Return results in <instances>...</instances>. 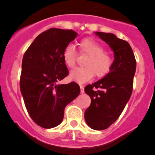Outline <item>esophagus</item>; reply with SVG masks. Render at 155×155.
I'll use <instances>...</instances> for the list:
<instances>
[{"label": "esophagus", "mask_w": 155, "mask_h": 155, "mask_svg": "<svg viewBox=\"0 0 155 155\" xmlns=\"http://www.w3.org/2000/svg\"><path fill=\"white\" fill-rule=\"evenodd\" d=\"M80 92H81V94L85 93V91H84V85H80Z\"/></svg>", "instance_id": "1"}]
</instances>
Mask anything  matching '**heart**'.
I'll use <instances>...</instances> for the list:
<instances>
[{"label": "heart", "mask_w": 155, "mask_h": 155, "mask_svg": "<svg viewBox=\"0 0 155 155\" xmlns=\"http://www.w3.org/2000/svg\"><path fill=\"white\" fill-rule=\"evenodd\" d=\"M79 50L82 54H87L84 64L85 67L78 68L70 72V78L75 82L83 83L93 79L104 78L110 72L113 66V58L101 43L92 38H84L79 42ZM63 58L68 68H74L78 58L77 51L71 45H68L63 51Z\"/></svg>", "instance_id": "b5f03b06"}]
</instances>
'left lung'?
Returning <instances> with one entry per match:
<instances>
[{"label":"left lung","mask_w":155,"mask_h":155,"mask_svg":"<svg viewBox=\"0 0 155 155\" xmlns=\"http://www.w3.org/2000/svg\"><path fill=\"white\" fill-rule=\"evenodd\" d=\"M109 45L115 54L113 66L102 79L87 85L85 91L91 99L85 112V119L91 128L102 130L118 118L133 91L137 61L129 43L110 33L96 32Z\"/></svg>","instance_id":"left-lung-1"}]
</instances>
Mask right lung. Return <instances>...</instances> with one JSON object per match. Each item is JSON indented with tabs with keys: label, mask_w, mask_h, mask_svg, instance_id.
I'll use <instances>...</instances> for the list:
<instances>
[{
	"label": "right lung",
	"mask_w": 155,
	"mask_h": 155,
	"mask_svg": "<svg viewBox=\"0 0 155 155\" xmlns=\"http://www.w3.org/2000/svg\"><path fill=\"white\" fill-rule=\"evenodd\" d=\"M76 36L73 30L50 28L36 37L23 56L21 94L31 118L43 128L60 124L66 106L80 93L76 82L58 84L69 74L63 51Z\"/></svg>",
	"instance_id": "right-lung-1"
}]
</instances>
